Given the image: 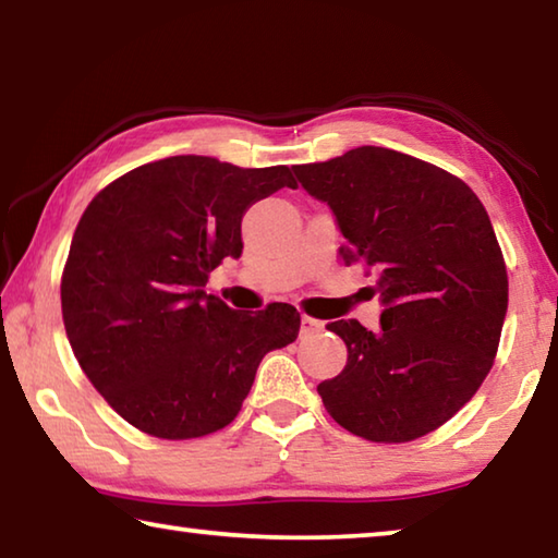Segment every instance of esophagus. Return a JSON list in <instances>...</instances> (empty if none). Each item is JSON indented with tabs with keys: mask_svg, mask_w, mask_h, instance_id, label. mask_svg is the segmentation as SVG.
Masks as SVG:
<instances>
[{
	"mask_svg": "<svg viewBox=\"0 0 558 558\" xmlns=\"http://www.w3.org/2000/svg\"><path fill=\"white\" fill-rule=\"evenodd\" d=\"M319 329H323V323H317V319H313V317H307V315H302L300 317V335H315V332H319Z\"/></svg>",
	"mask_w": 558,
	"mask_h": 558,
	"instance_id": "obj_1",
	"label": "esophagus"
}]
</instances>
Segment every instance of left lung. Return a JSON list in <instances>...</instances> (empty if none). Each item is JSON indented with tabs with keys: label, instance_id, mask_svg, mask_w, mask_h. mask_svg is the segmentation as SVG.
I'll return each instance as SVG.
<instances>
[{
	"label": "left lung",
	"instance_id": "left-lung-1",
	"mask_svg": "<svg viewBox=\"0 0 558 558\" xmlns=\"http://www.w3.org/2000/svg\"><path fill=\"white\" fill-rule=\"evenodd\" d=\"M302 189L332 209L344 266L379 272L384 313L327 329L347 366L317 386L339 426L372 442L440 428L493 369L507 315V268L483 202L446 169L386 147L298 165Z\"/></svg>",
	"mask_w": 558,
	"mask_h": 558
}]
</instances>
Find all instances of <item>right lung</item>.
I'll return each instance as SVG.
<instances>
[{"mask_svg": "<svg viewBox=\"0 0 558 558\" xmlns=\"http://www.w3.org/2000/svg\"><path fill=\"white\" fill-rule=\"evenodd\" d=\"M290 169L177 155L98 192L75 226L61 278L65 335L122 418L167 440L202 438L239 415L260 359L295 342L300 313H239L206 295L209 272L243 251L241 219Z\"/></svg>", "mask_w": 558, "mask_h": 558, "instance_id": "obj_1", "label": "right lung"}]
</instances>
